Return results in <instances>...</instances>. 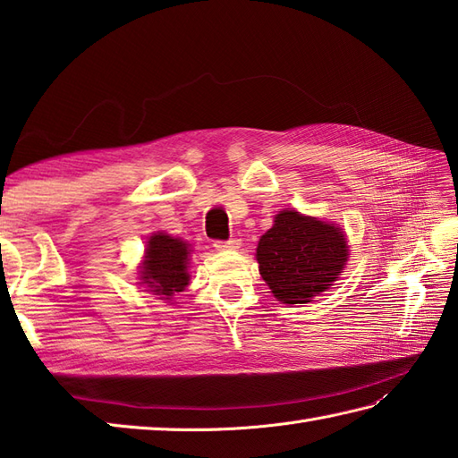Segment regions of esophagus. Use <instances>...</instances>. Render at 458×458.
<instances>
[{
  "mask_svg": "<svg viewBox=\"0 0 458 458\" xmlns=\"http://www.w3.org/2000/svg\"><path fill=\"white\" fill-rule=\"evenodd\" d=\"M214 248L218 251H226V250H238L240 248V240L238 238H230V240H216L214 242Z\"/></svg>",
  "mask_w": 458,
  "mask_h": 458,
  "instance_id": "1",
  "label": "esophagus"
}]
</instances>
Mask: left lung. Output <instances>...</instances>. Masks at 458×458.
<instances>
[{
	"mask_svg": "<svg viewBox=\"0 0 458 458\" xmlns=\"http://www.w3.org/2000/svg\"><path fill=\"white\" fill-rule=\"evenodd\" d=\"M259 274L271 293L287 305H303L328 289L348 258L340 228L284 210L258 244Z\"/></svg>",
	"mask_w": 458,
	"mask_h": 458,
	"instance_id": "left-lung-1",
	"label": "left lung"
}]
</instances>
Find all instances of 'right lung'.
Wrapping results in <instances>:
<instances>
[{
    "label": "right lung",
    "mask_w": 458,
    "mask_h": 458,
    "mask_svg": "<svg viewBox=\"0 0 458 458\" xmlns=\"http://www.w3.org/2000/svg\"><path fill=\"white\" fill-rule=\"evenodd\" d=\"M189 251V244H184L179 238H171L167 234L151 236L141 269V279L143 284H148V291L171 297L174 291L187 287Z\"/></svg>",
    "instance_id": "obj_1"
}]
</instances>
